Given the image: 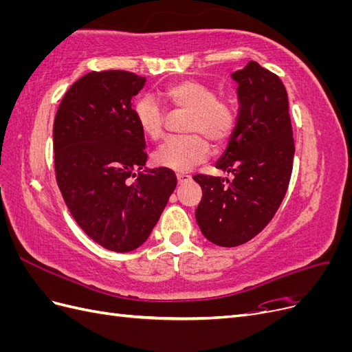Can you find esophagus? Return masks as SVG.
Returning a JSON list of instances; mask_svg holds the SVG:
<instances>
[{"label": "esophagus", "instance_id": "esophagus-1", "mask_svg": "<svg viewBox=\"0 0 352 352\" xmlns=\"http://www.w3.org/2000/svg\"><path fill=\"white\" fill-rule=\"evenodd\" d=\"M190 179H192V176H189V175H177V182H179L180 185L188 182V180H190Z\"/></svg>", "mask_w": 352, "mask_h": 352}]
</instances>
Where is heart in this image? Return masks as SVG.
<instances>
[{"label": "heart", "instance_id": "1", "mask_svg": "<svg viewBox=\"0 0 352 352\" xmlns=\"http://www.w3.org/2000/svg\"><path fill=\"white\" fill-rule=\"evenodd\" d=\"M172 110L186 111L185 136L170 138L154 153V162L160 167L175 172H186L204 162L210 154L207 137L216 146L225 144L236 124V111L228 98L216 97L210 85L186 79L168 87L162 94ZM135 120L141 132L150 140H160L164 133L166 113L158 102L142 95L133 105Z\"/></svg>", "mask_w": 352, "mask_h": 352}]
</instances>
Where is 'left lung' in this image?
Listing matches in <instances>:
<instances>
[{"label":"left lung","instance_id":"1","mask_svg":"<svg viewBox=\"0 0 352 352\" xmlns=\"http://www.w3.org/2000/svg\"><path fill=\"white\" fill-rule=\"evenodd\" d=\"M239 113L226 151L216 167L233 180L195 175L202 198L198 226L219 247H238L269 225L285 198L295 145L287 94L279 76L250 61L232 73Z\"/></svg>","mask_w":352,"mask_h":352}]
</instances>
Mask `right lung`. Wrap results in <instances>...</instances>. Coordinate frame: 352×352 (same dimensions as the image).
<instances>
[{"instance_id":"add662e5","label":"right lung","mask_w":352,"mask_h":352,"mask_svg":"<svg viewBox=\"0 0 352 352\" xmlns=\"http://www.w3.org/2000/svg\"><path fill=\"white\" fill-rule=\"evenodd\" d=\"M146 79L124 70L74 82L54 119L57 185L73 219L105 250L129 252L148 239L177 179L145 168V138L132 98Z\"/></svg>"}]
</instances>
